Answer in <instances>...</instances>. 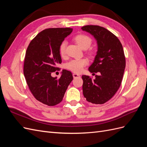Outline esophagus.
Segmentation results:
<instances>
[{"instance_id": "esophagus-1", "label": "esophagus", "mask_w": 147, "mask_h": 147, "mask_svg": "<svg viewBox=\"0 0 147 147\" xmlns=\"http://www.w3.org/2000/svg\"><path fill=\"white\" fill-rule=\"evenodd\" d=\"M80 75L76 73H74L73 74V77L75 78H77V77H79Z\"/></svg>"}]
</instances>
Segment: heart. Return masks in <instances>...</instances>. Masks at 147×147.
<instances>
[{
  "label": "heart",
  "mask_w": 147,
  "mask_h": 147,
  "mask_svg": "<svg viewBox=\"0 0 147 147\" xmlns=\"http://www.w3.org/2000/svg\"><path fill=\"white\" fill-rule=\"evenodd\" d=\"M74 39L78 45L83 49H88L90 48L92 43L91 38L84 34H79L77 35ZM66 43L65 41H63L59 45V55L62 57H64L65 55ZM88 63V61L84 58L75 59L67 62L65 64V67L75 73H80Z\"/></svg>",
  "instance_id": "obj_1"
}]
</instances>
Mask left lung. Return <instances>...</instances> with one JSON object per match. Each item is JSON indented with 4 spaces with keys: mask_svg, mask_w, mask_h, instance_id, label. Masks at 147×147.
Masks as SVG:
<instances>
[{
    "mask_svg": "<svg viewBox=\"0 0 147 147\" xmlns=\"http://www.w3.org/2000/svg\"><path fill=\"white\" fill-rule=\"evenodd\" d=\"M82 29L96 39L98 50L89 71L100 73L94 80L88 75H82L83 96L92 104H104L121 86L126 67L123 48L116 35L103 27L88 25L83 26Z\"/></svg>",
    "mask_w": 147,
    "mask_h": 147,
    "instance_id": "obj_1",
    "label": "left lung"
}]
</instances>
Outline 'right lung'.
<instances>
[{"mask_svg":"<svg viewBox=\"0 0 147 147\" xmlns=\"http://www.w3.org/2000/svg\"><path fill=\"white\" fill-rule=\"evenodd\" d=\"M72 30L69 28L43 30L31 40L26 52L23 72L28 87L35 99L48 106L60 103L73 80L71 72L65 69L59 78L51 75L60 70L57 67L62 63L59 45Z\"/></svg>","mask_w":147,"mask_h":147,"instance_id":"right-lung-1","label":"right lung"}]
</instances>
